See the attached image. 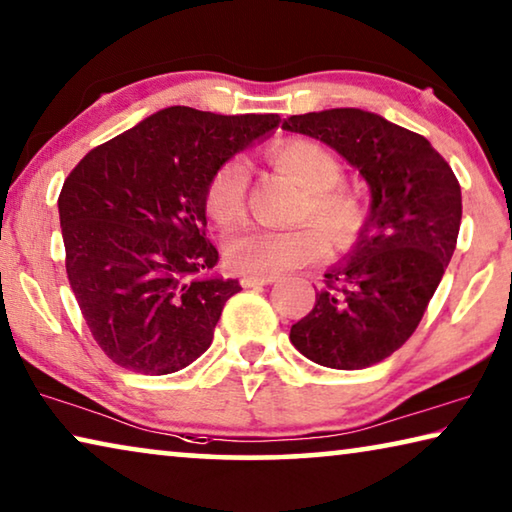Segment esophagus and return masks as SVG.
Here are the masks:
<instances>
[{
  "label": "esophagus",
  "mask_w": 512,
  "mask_h": 512,
  "mask_svg": "<svg viewBox=\"0 0 512 512\" xmlns=\"http://www.w3.org/2000/svg\"><path fill=\"white\" fill-rule=\"evenodd\" d=\"M277 277H265V274H247L242 277V286L245 288H254V286H267V283H274Z\"/></svg>",
  "instance_id": "obj_1"
}]
</instances>
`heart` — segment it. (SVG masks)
I'll return each mask as SVG.
<instances>
[{"instance_id": "1", "label": "heart", "mask_w": 512, "mask_h": 512, "mask_svg": "<svg viewBox=\"0 0 512 512\" xmlns=\"http://www.w3.org/2000/svg\"><path fill=\"white\" fill-rule=\"evenodd\" d=\"M270 162L290 176L304 190L300 219L313 222L327 233L334 247H348L359 231L361 210L350 194L338 190L343 164L325 146L309 139L286 141L270 153ZM249 167L242 157L224 162L212 174L206 192V206L219 224H238L247 212ZM327 254L325 235L313 224L295 229H254L240 231L229 242V263L247 274H274L295 270Z\"/></svg>"}]
</instances>
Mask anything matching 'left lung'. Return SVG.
Segmentation results:
<instances>
[{"label": "left lung", "instance_id": "obj_1", "mask_svg": "<svg viewBox=\"0 0 512 512\" xmlns=\"http://www.w3.org/2000/svg\"><path fill=\"white\" fill-rule=\"evenodd\" d=\"M359 171L371 208L355 245L325 272L309 316L290 327L306 359L359 371L391 357L419 327L458 242L460 183L426 137L380 114L336 107L281 125Z\"/></svg>", "mask_w": 512, "mask_h": 512}]
</instances>
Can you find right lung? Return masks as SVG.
<instances>
[{"label": "right lung", "mask_w": 512, "mask_h": 512, "mask_svg": "<svg viewBox=\"0 0 512 512\" xmlns=\"http://www.w3.org/2000/svg\"><path fill=\"white\" fill-rule=\"evenodd\" d=\"M279 114L167 107L82 157L59 194L66 272L102 352L125 371L169 375L210 348L242 286L212 272L206 192Z\"/></svg>", "instance_id": "add662e5"}]
</instances>
